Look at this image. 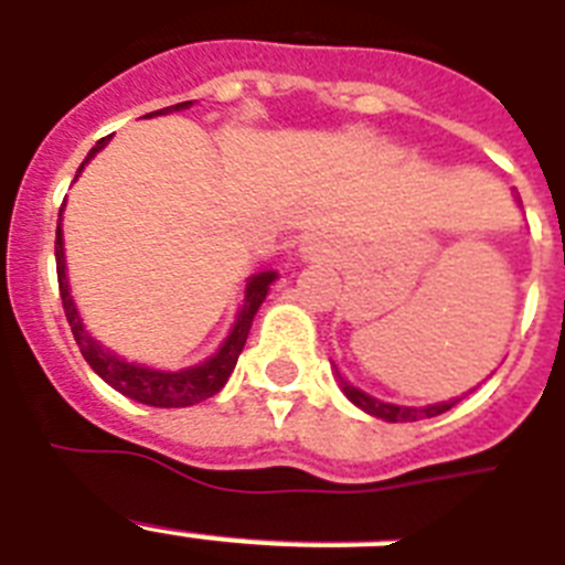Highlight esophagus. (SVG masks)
<instances>
[{
    "label": "esophagus",
    "mask_w": 565,
    "mask_h": 565,
    "mask_svg": "<svg viewBox=\"0 0 565 565\" xmlns=\"http://www.w3.org/2000/svg\"><path fill=\"white\" fill-rule=\"evenodd\" d=\"M301 253H303V255H307V258H316V255H323V253H330V249H323V247H321V244H318V242H307V244H303V247H301Z\"/></svg>",
    "instance_id": "obj_1"
}]
</instances>
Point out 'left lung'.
<instances>
[{"instance_id": "1", "label": "left lung", "mask_w": 565, "mask_h": 565, "mask_svg": "<svg viewBox=\"0 0 565 565\" xmlns=\"http://www.w3.org/2000/svg\"><path fill=\"white\" fill-rule=\"evenodd\" d=\"M338 377H341V372H338ZM341 390L343 395L352 401L355 406H361L364 412H370V415H375V418H384V420H392V424H406V420H420V418H435V415H444L446 409H452L458 401H446V404H435V406H424V409H415V406H395V404H384V401H375L370 398L366 392L355 390V386H350L347 381L341 377Z\"/></svg>"}]
</instances>
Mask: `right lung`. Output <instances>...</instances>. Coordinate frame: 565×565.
<instances>
[{"label": "right lung", "instance_id": "obj_1", "mask_svg": "<svg viewBox=\"0 0 565 565\" xmlns=\"http://www.w3.org/2000/svg\"><path fill=\"white\" fill-rule=\"evenodd\" d=\"M190 107V102H181V105H170L164 110L147 113V116H159V113H173ZM110 136L96 141L87 159L82 161V167L99 153L102 147L107 145ZM78 167V173H82ZM65 207V204H62ZM56 276H58V296H62V307H65V318L71 323V332L76 338L78 350L85 355L87 364L93 366V372L99 377H105L107 384L116 392L127 395V398L139 401V404L147 406H193L204 398H213L215 392L227 384L230 372L235 370V361L242 355L244 341L249 335V323H253V316L258 312L262 301L267 298L269 284L276 281V273H262V276H253L247 284V298H244V310L235 318V327L230 332V338L224 341V347L215 352L210 361H204L201 366H193V370L184 372H156L147 370V366L127 364L121 358H116L113 352L102 350L99 341L90 335V332L82 327V318H78L76 307L71 301V292H67V278H65V247H62V230L56 227Z\"/></svg>", "mask_w": 565, "mask_h": 565}]
</instances>
